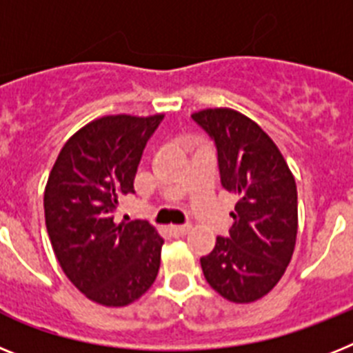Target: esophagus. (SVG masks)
Returning a JSON list of instances; mask_svg holds the SVG:
<instances>
[{
  "instance_id": "esophagus-1",
  "label": "esophagus",
  "mask_w": 353,
  "mask_h": 353,
  "mask_svg": "<svg viewBox=\"0 0 353 353\" xmlns=\"http://www.w3.org/2000/svg\"><path fill=\"white\" fill-rule=\"evenodd\" d=\"M190 231V225H170L168 232L172 236H185Z\"/></svg>"
}]
</instances>
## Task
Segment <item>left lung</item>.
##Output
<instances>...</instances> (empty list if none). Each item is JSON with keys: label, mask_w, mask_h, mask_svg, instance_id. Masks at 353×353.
Segmentation results:
<instances>
[{"label": "left lung", "mask_w": 353, "mask_h": 353, "mask_svg": "<svg viewBox=\"0 0 353 353\" xmlns=\"http://www.w3.org/2000/svg\"><path fill=\"white\" fill-rule=\"evenodd\" d=\"M192 119L214 140L222 186L238 197L229 238L219 236L201 257L202 272L229 302H256L281 281L295 250V177L274 140L243 113L206 108Z\"/></svg>", "instance_id": "obj_1"}]
</instances>
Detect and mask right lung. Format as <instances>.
<instances>
[{
    "instance_id": "right-lung-1",
    "label": "right lung",
    "mask_w": 353,
    "mask_h": 353,
    "mask_svg": "<svg viewBox=\"0 0 353 353\" xmlns=\"http://www.w3.org/2000/svg\"><path fill=\"white\" fill-rule=\"evenodd\" d=\"M104 115L62 147L44 190L46 228L63 274L88 300L124 307L156 281L163 238L151 223L113 220L122 197L134 194L143 147L163 121Z\"/></svg>"
}]
</instances>
